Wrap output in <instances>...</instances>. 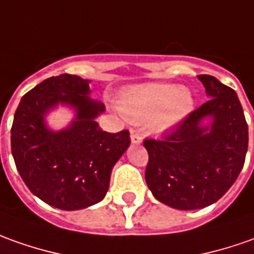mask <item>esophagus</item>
Segmentation results:
<instances>
[{"label": "esophagus", "instance_id": "34e87169", "mask_svg": "<svg viewBox=\"0 0 254 254\" xmlns=\"http://www.w3.org/2000/svg\"><path fill=\"white\" fill-rule=\"evenodd\" d=\"M130 141H132L133 144H140L141 136L139 133H136V132H132V134H130Z\"/></svg>", "mask_w": 254, "mask_h": 254}]
</instances>
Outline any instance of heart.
I'll list each match as a JSON object with an SVG mask.
<instances>
[{
  "mask_svg": "<svg viewBox=\"0 0 254 254\" xmlns=\"http://www.w3.org/2000/svg\"><path fill=\"white\" fill-rule=\"evenodd\" d=\"M194 107L192 91L172 83H147L122 93L121 113L132 122L149 120L151 129H172L190 115Z\"/></svg>",
  "mask_w": 254,
  "mask_h": 254,
  "instance_id": "heart-1",
  "label": "heart"
}]
</instances>
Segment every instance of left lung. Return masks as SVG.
<instances>
[{
    "label": "left lung",
    "instance_id": "obj_1",
    "mask_svg": "<svg viewBox=\"0 0 254 254\" xmlns=\"http://www.w3.org/2000/svg\"><path fill=\"white\" fill-rule=\"evenodd\" d=\"M197 77L210 100L164 139L143 141L149 189L178 210H197L221 199L242 171L249 141L235 90L210 75ZM204 119L210 124L204 126Z\"/></svg>",
    "mask_w": 254,
    "mask_h": 254
}]
</instances>
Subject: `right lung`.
I'll return each instance as SVG.
<instances>
[{"label":"right lung","instance_id":"right-lung-1","mask_svg":"<svg viewBox=\"0 0 254 254\" xmlns=\"http://www.w3.org/2000/svg\"><path fill=\"white\" fill-rule=\"evenodd\" d=\"M90 80L64 73L48 77L19 103L11 129L12 156L30 192L50 206L80 210L104 199L115 163L130 144L127 130L108 133L96 122L105 111L90 97ZM58 105L75 111L61 131L45 117Z\"/></svg>","mask_w":254,"mask_h":254}]
</instances>
